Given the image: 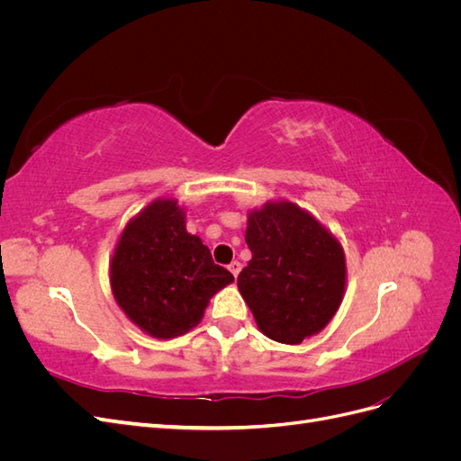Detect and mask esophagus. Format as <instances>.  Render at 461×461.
Masks as SVG:
<instances>
[{"instance_id": "34e87169", "label": "esophagus", "mask_w": 461, "mask_h": 461, "mask_svg": "<svg viewBox=\"0 0 461 461\" xmlns=\"http://www.w3.org/2000/svg\"><path fill=\"white\" fill-rule=\"evenodd\" d=\"M240 269H242V263L240 261H232L230 265H229V271L234 275V278L239 276V273H240Z\"/></svg>"}]
</instances>
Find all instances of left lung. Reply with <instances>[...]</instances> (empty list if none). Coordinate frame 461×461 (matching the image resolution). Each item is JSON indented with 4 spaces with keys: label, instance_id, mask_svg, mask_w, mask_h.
<instances>
[{
    "label": "left lung",
    "instance_id": "left-lung-1",
    "mask_svg": "<svg viewBox=\"0 0 461 461\" xmlns=\"http://www.w3.org/2000/svg\"><path fill=\"white\" fill-rule=\"evenodd\" d=\"M246 244L252 259L239 275V290L265 337L300 344L323 330L346 288L337 236L300 205L281 200L248 213Z\"/></svg>",
    "mask_w": 461,
    "mask_h": 461
}]
</instances>
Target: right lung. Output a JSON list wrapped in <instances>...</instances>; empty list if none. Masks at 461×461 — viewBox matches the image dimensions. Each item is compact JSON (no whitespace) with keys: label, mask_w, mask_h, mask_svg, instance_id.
<instances>
[{"label":"right lung","mask_w":461,"mask_h":461,"mask_svg":"<svg viewBox=\"0 0 461 461\" xmlns=\"http://www.w3.org/2000/svg\"><path fill=\"white\" fill-rule=\"evenodd\" d=\"M234 276L215 265L202 239L186 230V212L159 198L121 232L109 265L119 308L149 337L169 340L196 327Z\"/></svg>","instance_id":"add662e5"}]
</instances>
